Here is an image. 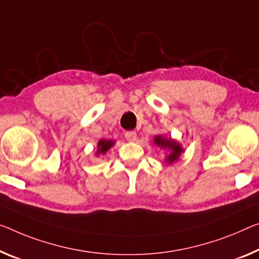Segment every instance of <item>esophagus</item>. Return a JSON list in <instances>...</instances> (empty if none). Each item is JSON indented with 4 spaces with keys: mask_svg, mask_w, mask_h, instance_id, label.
Returning <instances> with one entry per match:
<instances>
[{
    "mask_svg": "<svg viewBox=\"0 0 259 259\" xmlns=\"http://www.w3.org/2000/svg\"><path fill=\"white\" fill-rule=\"evenodd\" d=\"M125 138L128 141H135L137 140V132H134V131H128V132L125 133Z\"/></svg>",
    "mask_w": 259,
    "mask_h": 259,
    "instance_id": "1",
    "label": "esophagus"
}]
</instances>
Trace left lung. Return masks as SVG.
I'll return each instance as SVG.
<instances>
[{"label": "left lung", "instance_id": "1", "mask_svg": "<svg viewBox=\"0 0 259 259\" xmlns=\"http://www.w3.org/2000/svg\"><path fill=\"white\" fill-rule=\"evenodd\" d=\"M154 143L162 149L169 150L170 153L165 158V162H168V164L176 162L178 158H180L181 154L183 153L182 146L177 141L172 140V139H166L165 137H162V135H156V137L154 138Z\"/></svg>", "mask_w": 259, "mask_h": 259}]
</instances>
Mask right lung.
<instances>
[{
  "label": "right lung",
  "instance_id": "obj_1",
  "mask_svg": "<svg viewBox=\"0 0 259 259\" xmlns=\"http://www.w3.org/2000/svg\"><path fill=\"white\" fill-rule=\"evenodd\" d=\"M113 145H114V141H112V140H105V139L99 140L98 145H97L96 156H98V155H101V154H105Z\"/></svg>",
  "mask_w": 259,
  "mask_h": 259
}]
</instances>
